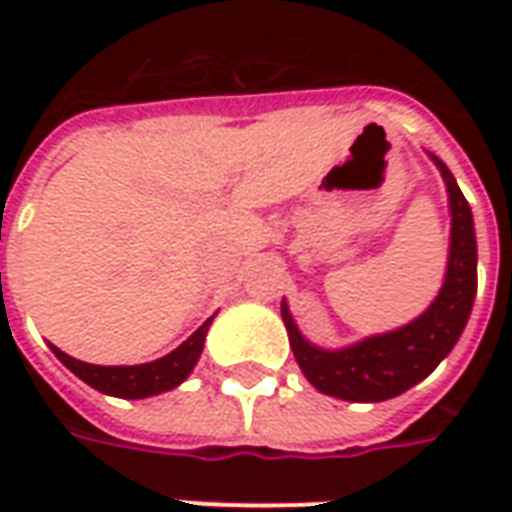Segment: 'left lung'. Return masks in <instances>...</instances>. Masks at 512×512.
I'll list each match as a JSON object with an SVG mask.
<instances>
[{
  "label": "left lung",
  "mask_w": 512,
  "mask_h": 512,
  "mask_svg": "<svg viewBox=\"0 0 512 512\" xmlns=\"http://www.w3.org/2000/svg\"><path fill=\"white\" fill-rule=\"evenodd\" d=\"M433 161L441 169L450 191L452 235L447 277L428 312H422L417 321L397 332L367 337L343 351H321L301 337L288 307L282 304V321L288 326L293 356L307 381L321 389L323 395L354 403H378L406 392L436 370L441 359L452 351V345L458 343L463 326L469 321L477 293L472 208L450 169L444 167V161L436 156Z\"/></svg>",
  "instance_id": "1"
}]
</instances>
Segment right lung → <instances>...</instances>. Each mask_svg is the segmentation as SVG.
I'll return each instance as SVG.
<instances>
[{"label": "right lung", "mask_w": 512, "mask_h": 512, "mask_svg": "<svg viewBox=\"0 0 512 512\" xmlns=\"http://www.w3.org/2000/svg\"><path fill=\"white\" fill-rule=\"evenodd\" d=\"M213 318L202 323L197 332L191 334L189 340L183 345H178L172 354H167L164 359H156L150 365H134V367H101V365H87V362H79L73 359L60 348L51 345L54 356L60 359L62 365L71 370L73 376H79L84 384H90L98 392H106V395L115 397H147L158 395V392H167L172 386H178L183 378L189 376L197 359L202 354V343H205V332L211 326Z\"/></svg>", "instance_id": "add662e5"}]
</instances>
